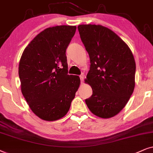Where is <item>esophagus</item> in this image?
Here are the masks:
<instances>
[{
	"instance_id": "34e87169",
	"label": "esophagus",
	"mask_w": 153,
	"mask_h": 153,
	"mask_svg": "<svg viewBox=\"0 0 153 153\" xmlns=\"http://www.w3.org/2000/svg\"><path fill=\"white\" fill-rule=\"evenodd\" d=\"M84 77H85V75H84V74H81V75H80V78L81 83L83 82V80H84Z\"/></svg>"
}]
</instances>
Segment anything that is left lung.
Masks as SVG:
<instances>
[{"instance_id": "left-lung-1", "label": "left lung", "mask_w": 153, "mask_h": 153, "mask_svg": "<svg viewBox=\"0 0 153 153\" xmlns=\"http://www.w3.org/2000/svg\"><path fill=\"white\" fill-rule=\"evenodd\" d=\"M78 28L91 64L85 81L93 94L85 103L98 117H114L127 104L135 87L133 54L115 33L105 26L82 24Z\"/></svg>"}]
</instances>
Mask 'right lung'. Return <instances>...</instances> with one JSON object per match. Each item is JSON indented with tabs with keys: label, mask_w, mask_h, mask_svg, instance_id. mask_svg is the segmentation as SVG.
Here are the masks:
<instances>
[{
	"label": "right lung",
	"mask_w": 153,
	"mask_h": 153,
	"mask_svg": "<svg viewBox=\"0 0 153 153\" xmlns=\"http://www.w3.org/2000/svg\"><path fill=\"white\" fill-rule=\"evenodd\" d=\"M75 26L46 28L24 49L19 64L21 90L33 113L54 121L64 117L80 84L78 75H68L66 50Z\"/></svg>",
	"instance_id": "1"
}]
</instances>
